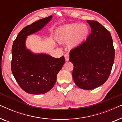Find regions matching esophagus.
I'll return each mask as SVG.
<instances>
[{"mask_svg":"<svg viewBox=\"0 0 122 122\" xmlns=\"http://www.w3.org/2000/svg\"><path fill=\"white\" fill-rule=\"evenodd\" d=\"M64 57H65V59H66V61H68L69 59V56L68 54H66L64 55Z\"/></svg>","mask_w":122,"mask_h":122,"instance_id":"1","label":"esophagus"}]
</instances>
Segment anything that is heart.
I'll list each match as a JSON object with an SVG mask.
<instances>
[{
    "mask_svg": "<svg viewBox=\"0 0 122 122\" xmlns=\"http://www.w3.org/2000/svg\"><path fill=\"white\" fill-rule=\"evenodd\" d=\"M89 28L84 24H72L58 30L57 41L60 43L69 41L70 48H74L81 44L89 34Z\"/></svg>",
    "mask_w": 122,
    "mask_h": 122,
    "instance_id": "1",
    "label": "heart"
}]
</instances>
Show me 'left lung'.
Returning <instances> with one entry per match:
<instances>
[{"instance_id":"8db88e82","label":"left lung","mask_w":122,"mask_h":122,"mask_svg":"<svg viewBox=\"0 0 122 122\" xmlns=\"http://www.w3.org/2000/svg\"><path fill=\"white\" fill-rule=\"evenodd\" d=\"M91 33L86 41L70 51L74 65L73 78L78 87L91 90L107 81L114 61L115 51L111 33L98 21L86 20Z\"/></svg>"}]
</instances>
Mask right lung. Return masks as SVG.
I'll return each mask as SVG.
<instances>
[{
  "instance_id": "obj_1",
  "label": "right lung",
  "mask_w": 122,
  "mask_h": 122,
  "mask_svg": "<svg viewBox=\"0 0 122 122\" xmlns=\"http://www.w3.org/2000/svg\"><path fill=\"white\" fill-rule=\"evenodd\" d=\"M52 17L51 15L25 26L13 42L11 71L20 86L29 94H42L49 92L65 63L64 56L55 58L46 53H36L26 46L27 36L42 29Z\"/></svg>"
}]
</instances>
